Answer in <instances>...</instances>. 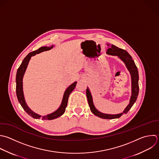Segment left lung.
I'll return each mask as SVG.
<instances>
[{"instance_id": "left-lung-1", "label": "left lung", "mask_w": 159, "mask_h": 159, "mask_svg": "<svg viewBox=\"0 0 159 159\" xmlns=\"http://www.w3.org/2000/svg\"><path fill=\"white\" fill-rule=\"evenodd\" d=\"M109 46V48L107 49L106 53L109 55L117 56L119 59H120L125 64L127 69L128 70L130 77H131V96L130 98L129 103L123 111L122 112L117 114H109L102 113L99 111L94 105L93 97L91 93L90 92L89 89L87 87L86 89V96L88 101V104L90 107L91 111L95 116L101 117L102 119H112L120 117L122 114H126L132 107L133 104L137 100L138 94H139V72L137 68L132 60L131 56L124 50L119 48L113 45H110L109 44L107 45Z\"/></svg>"}]
</instances>
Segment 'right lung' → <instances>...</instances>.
Masks as SVG:
<instances>
[{"label": "right lung", "mask_w": 159, "mask_h": 159, "mask_svg": "<svg viewBox=\"0 0 159 159\" xmlns=\"http://www.w3.org/2000/svg\"><path fill=\"white\" fill-rule=\"evenodd\" d=\"M53 47V45L51 47H42L36 51L32 52L27 55V56L24 59L23 61L22 62V64L19 66V68L17 70V75H16V93L19 102H20V105L23 107V109L25 111V112L31 117H32L34 119H40L42 118V120H52L56 118L59 117L61 115L64 114L65 112L66 107L68 104V100L70 94L75 89L77 82L75 81L73 83H72L70 86H69L67 89L65 90V93L63 94V97L62 99V101L61 103L60 106L58 107V109L55 111V112L47 114V116H42L35 112H34L32 110H31L29 107L27 106L24 94V91H23V78L24 76V74L25 73L26 69L27 68V66L29 65V61L32 57L35 55L36 54L40 53L41 52H43L44 51H48L51 50Z\"/></svg>", "instance_id": "add662e5"}]
</instances>
